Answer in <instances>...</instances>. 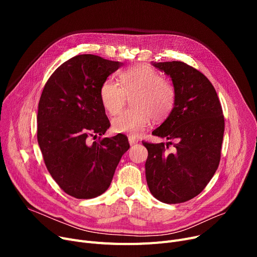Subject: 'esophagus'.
<instances>
[{"instance_id": "obj_1", "label": "esophagus", "mask_w": 257, "mask_h": 257, "mask_svg": "<svg viewBox=\"0 0 257 257\" xmlns=\"http://www.w3.org/2000/svg\"><path fill=\"white\" fill-rule=\"evenodd\" d=\"M128 141H129V144H130L131 146L137 145V144L139 143V141H138L136 138H133V137H131V136L128 138Z\"/></svg>"}]
</instances>
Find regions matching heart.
<instances>
[{
  "mask_svg": "<svg viewBox=\"0 0 257 257\" xmlns=\"http://www.w3.org/2000/svg\"><path fill=\"white\" fill-rule=\"evenodd\" d=\"M136 93V106L112 119V129L118 133L139 137L155 119H164L176 101V88L172 81L161 77L152 66L139 64L119 74V84L108 79L101 85L100 100L105 110L112 115L124 107L127 94Z\"/></svg>",
  "mask_w": 257,
  "mask_h": 257,
  "instance_id": "obj_1",
  "label": "heart"
}]
</instances>
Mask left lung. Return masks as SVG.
Here are the masks:
<instances>
[{"mask_svg":"<svg viewBox=\"0 0 257 257\" xmlns=\"http://www.w3.org/2000/svg\"><path fill=\"white\" fill-rule=\"evenodd\" d=\"M171 77L176 101L167 119L152 134L170 141L151 144L148 150L146 179L151 194L160 202L177 204L204 190L217 171L224 136V115L210 81L182 61L152 62ZM171 140L175 149L166 151Z\"/></svg>","mask_w":257,"mask_h":257,"instance_id":"8db88e82","label":"left lung"}]
</instances>
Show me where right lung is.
Segmentation results:
<instances>
[{
  "label": "right lung",
  "instance_id": "obj_1",
  "mask_svg": "<svg viewBox=\"0 0 257 257\" xmlns=\"http://www.w3.org/2000/svg\"><path fill=\"white\" fill-rule=\"evenodd\" d=\"M123 65L91 54L63 62L44 87L38 103L37 142L46 167L61 190L77 199H91L109 187L127 137L99 138L109 119L100 100L107 77Z\"/></svg>",
  "mask_w": 257,
  "mask_h": 257
}]
</instances>
